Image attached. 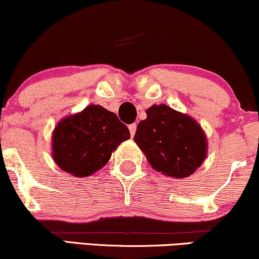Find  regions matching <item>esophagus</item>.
<instances>
[{"instance_id":"1","label":"esophagus","mask_w":259,"mask_h":259,"mask_svg":"<svg viewBox=\"0 0 259 259\" xmlns=\"http://www.w3.org/2000/svg\"><path fill=\"white\" fill-rule=\"evenodd\" d=\"M128 128H130L131 137H134V134H136V131H137V123H131Z\"/></svg>"}]
</instances>
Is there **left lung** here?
Segmentation results:
<instances>
[{
  "label": "left lung",
  "mask_w": 259,
  "mask_h": 259,
  "mask_svg": "<svg viewBox=\"0 0 259 259\" xmlns=\"http://www.w3.org/2000/svg\"><path fill=\"white\" fill-rule=\"evenodd\" d=\"M137 127L134 142L154 170L170 177H187L206 158L207 142L190 116L165 105L152 106Z\"/></svg>",
  "instance_id": "1"
}]
</instances>
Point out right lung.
Returning <instances> with one entry per match:
<instances>
[{"label": "right lung", "mask_w": 259, "mask_h": 259, "mask_svg": "<svg viewBox=\"0 0 259 259\" xmlns=\"http://www.w3.org/2000/svg\"><path fill=\"white\" fill-rule=\"evenodd\" d=\"M130 139V131L116 114L90 105L58 123L52 136V156L60 169L84 177L105 166L112 152Z\"/></svg>", "instance_id": "right-lung-1"}]
</instances>
